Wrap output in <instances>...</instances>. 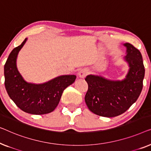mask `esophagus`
Segmentation results:
<instances>
[{
	"instance_id": "1",
	"label": "esophagus",
	"mask_w": 151,
	"mask_h": 151,
	"mask_svg": "<svg viewBox=\"0 0 151 151\" xmlns=\"http://www.w3.org/2000/svg\"><path fill=\"white\" fill-rule=\"evenodd\" d=\"M88 72L86 69H82L79 71V73H78V75L80 78H84L87 75H88Z\"/></svg>"
}]
</instances>
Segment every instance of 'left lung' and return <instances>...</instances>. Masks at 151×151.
<instances>
[{
  "label": "left lung",
  "instance_id": "left-lung-1",
  "mask_svg": "<svg viewBox=\"0 0 151 151\" xmlns=\"http://www.w3.org/2000/svg\"><path fill=\"white\" fill-rule=\"evenodd\" d=\"M124 46L127 48L125 59L130 67L124 80L114 81L94 75L86 78L88 90L85 101L88 109L98 116L111 118L124 113L142 92L145 73L142 54L130 43Z\"/></svg>",
  "mask_w": 151,
  "mask_h": 151
}]
</instances>
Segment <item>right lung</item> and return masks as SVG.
Segmentation results:
<instances>
[{
	"label": "right lung",
	"mask_w": 151,
	"mask_h": 151,
	"mask_svg": "<svg viewBox=\"0 0 151 151\" xmlns=\"http://www.w3.org/2000/svg\"><path fill=\"white\" fill-rule=\"evenodd\" d=\"M26 41L27 38L13 49L4 66L6 90L23 111L35 115L50 113L58 105L63 90L75 82L76 76H60L40 85L25 82L17 70L16 58Z\"/></svg>",
	"instance_id": "obj_1"
}]
</instances>
